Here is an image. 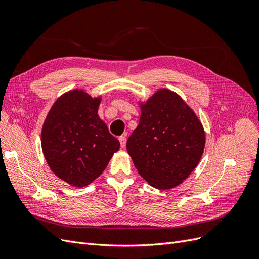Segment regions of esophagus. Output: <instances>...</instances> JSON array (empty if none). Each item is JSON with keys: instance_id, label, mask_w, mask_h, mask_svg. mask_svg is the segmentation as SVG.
I'll list each match as a JSON object with an SVG mask.
<instances>
[{"instance_id": "1", "label": "esophagus", "mask_w": 259, "mask_h": 259, "mask_svg": "<svg viewBox=\"0 0 259 259\" xmlns=\"http://www.w3.org/2000/svg\"><path fill=\"white\" fill-rule=\"evenodd\" d=\"M119 140H120V144H121V148H125V146H126V137L121 136L119 138Z\"/></svg>"}]
</instances>
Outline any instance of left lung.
Masks as SVG:
<instances>
[{
  "label": "left lung",
  "mask_w": 259,
  "mask_h": 259,
  "mask_svg": "<svg viewBox=\"0 0 259 259\" xmlns=\"http://www.w3.org/2000/svg\"><path fill=\"white\" fill-rule=\"evenodd\" d=\"M126 143L138 173L156 189H171L191 174L204 151L198 116L176 93L163 89L142 105Z\"/></svg>",
  "instance_id": "1"
}]
</instances>
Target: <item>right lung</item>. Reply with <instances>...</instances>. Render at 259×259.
Instances as JSON below:
<instances>
[{"label":"right lung","mask_w":259,"mask_h":259,"mask_svg":"<svg viewBox=\"0 0 259 259\" xmlns=\"http://www.w3.org/2000/svg\"><path fill=\"white\" fill-rule=\"evenodd\" d=\"M99 104L100 97L70 91L55 101L43 124L45 160L55 175L73 187L94 182L120 149L98 116Z\"/></svg>","instance_id":"right-lung-1"}]
</instances>
